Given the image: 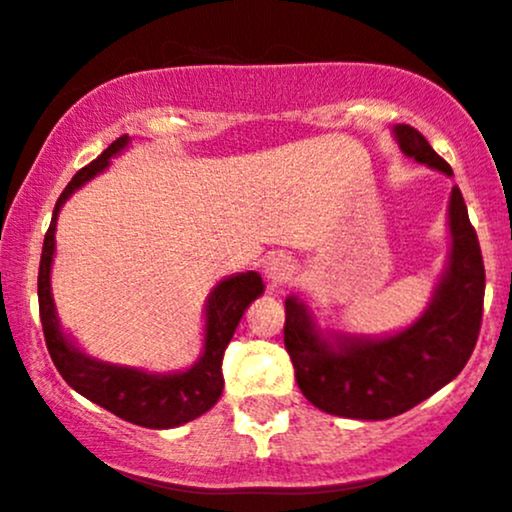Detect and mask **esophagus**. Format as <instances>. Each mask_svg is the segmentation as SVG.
Instances as JSON below:
<instances>
[{
	"instance_id": "esophagus-1",
	"label": "esophagus",
	"mask_w": 512,
	"mask_h": 512,
	"mask_svg": "<svg viewBox=\"0 0 512 512\" xmlns=\"http://www.w3.org/2000/svg\"><path fill=\"white\" fill-rule=\"evenodd\" d=\"M265 274L274 286H282L289 282L291 274H294V262H291L286 255H272L265 262Z\"/></svg>"
}]
</instances>
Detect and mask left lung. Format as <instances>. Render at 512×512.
Returning <instances> with one entry per match:
<instances>
[{
    "mask_svg": "<svg viewBox=\"0 0 512 512\" xmlns=\"http://www.w3.org/2000/svg\"><path fill=\"white\" fill-rule=\"evenodd\" d=\"M403 155L452 174L420 131L393 128ZM447 269L428 311L411 328L386 338L320 333L308 308L294 296L284 303V345L303 396L330 415L386 420L418 406L449 384L469 362L484 316L486 269L479 238L459 187L449 196Z\"/></svg>",
    "mask_w": 512,
    "mask_h": 512,
    "instance_id": "left-lung-1",
    "label": "left lung"
}]
</instances>
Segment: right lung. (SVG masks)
Returning <instances> with one entry per match:
<instances>
[{
    "label": "right lung",
    "instance_id": "obj_1",
    "mask_svg": "<svg viewBox=\"0 0 512 512\" xmlns=\"http://www.w3.org/2000/svg\"><path fill=\"white\" fill-rule=\"evenodd\" d=\"M126 145L128 136L116 138L97 160L82 167L70 179L65 192L60 194L53 218H50L46 240H43L41 267H38V311H41L43 335H46L50 359H53L60 376L72 389L82 393L92 403H97V406L106 408L109 413L128 420V423L140 425V428L167 430L199 418L221 398L223 352H226L245 308L265 291V284H262V277L257 272H243L223 279L211 291L209 301H206L204 355L187 372L148 374L143 369L99 362V359L87 357L82 350H77L72 340H67V335L60 330L53 294H50L55 223H58L60 206L70 199L72 192H77L94 174L106 170L111 157L121 153Z\"/></svg>",
    "mask_w": 512,
    "mask_h": 512
}]
</instances>
